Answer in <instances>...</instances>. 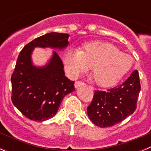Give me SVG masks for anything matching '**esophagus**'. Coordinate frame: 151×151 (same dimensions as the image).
Wrapping results in <instances>:
<instances>
[{
	"label": "esophagus",
	"mask_w": 151,
	"mask_h": 151,
	"mask_svg": "<svg viewBox=\"0 0 151 151\" xmlns=\"http://www.w3.org/2000/svg\"><path fill=\"white\" fill-rule=\"evenodd\" d=\"M84 83L82 82H80V81H78V82H75V88H77L80 87V86H82V85H83Z\"/></svg>",
	"instance_id": "obj_1"
}]
</instances>
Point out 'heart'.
<instances>
[{
  "label": "heart",
  "instance_id": "b5f03b06",
  "mask_svg": "<svg viewBox=\"0 0 151 151\" xmlns=\"http://www.w3.org/2000/svg\"><path fill=\"white\" fill-rule=\"evenodd\" d=\"M63 63L70 78H77L91 66L95 83L110 86L129 71L132 58L113 44L93 41L84 45L80 50L74 48L66 50Z\"/></svg>",
  "mask_w": 151,
  "mask_h": 151
}]
</instances>
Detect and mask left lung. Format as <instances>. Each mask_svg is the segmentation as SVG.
Wrapping results in <instances>:
<instances>
[{"label": "left lung", "instance_id": "8db88e82", "mask_svg": "<svg viewBox=\"0 0 151 151\" xmlns=\"http://www.w3.org/2000/svg\"><path fill=\"white\" fill-rule=\"evenodd\" d=\"M140 90L139 75L134 70L121 85L106 91H95L87 110L89 119L101 128L119 123L134 112Z\"/></svg>", "mask_w": 151, "mask_h": 151}]
</instances>
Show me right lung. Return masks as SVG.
<instances>
[{"label": "right lung", "instance_id": "obj_1", "mask_svg": "<svg viewBox=\"0 0 151 151\" xmlns=\"http://www.w3.org/2000/svg\"><path fill=\"white\" fill-rule=\"evenodd\" d=\"M69 35L50 32L35 38L19 54L12 74V102L31 120L43 122L54 117L63 97L74 91V82L65 76L57 52L44 66H35L31 55L35 47L62 51L69 45Z\"/></svg>", "mask_w": 151, "mask_h": 151}]
</instances>
